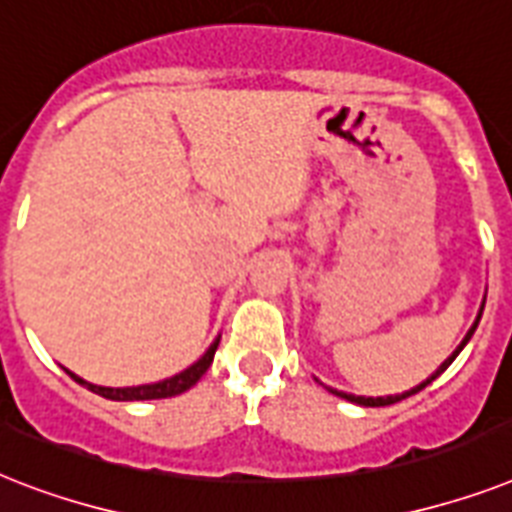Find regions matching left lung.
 Instances as JSON below:
<instances>
[{
  "label": "left lung",
  "mask_w": 512,
  "mask_h": 512,
  "mask_svg": "<svg viewBox=\"0 0 512 512\" xmlns=\"http://www.w3.org/2000/svg\"><path fill=\"white\" fill-rule=\"evenodd\" d=\"M481 312H484V309H481ZM478 320H481V314H478ZM478 320H476V325L470 327L468 330V335H465L463 338V343H460V346H457L455 349V354H452V357L447 359V362H444V365L439 367V370L433 372L431 378L428 380H423V383H420V386H415L412 388V391H407V394H396V396H378V399H372V396H354V394H343V391H335V388H330V391H333L335 396H341V399H349V402H354V404H362V407H386V404H396V402H402V399H407V396H412V394H418V391H423L425 386H428V383H431V380H436L441 375V372L447 370L449 365H452V362H455V357L457 354H460V351H463V346L465 343L470 341V335H473V330H476L478 327Z\"/></svg>",
  "instance_id": "8db88e82"
}]
</instances>
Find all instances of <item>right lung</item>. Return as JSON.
Instances as JSON below:
<instances>
[{
    "label": "right lung",
    "mask_w": 512,
    "mask_h": 512,
    "mask_svg": "<svg viewBox=\"0 0 512 512\" xmlns=\"http://www.w3.org/2000/svg\"><path fill=\"white\" fill-rule=\"evenodd\" d=\"M216 346H219V341L211 343V349H208L206 354H203V357L195 362V365L187 367L185 372H179V375H174V378L161 380V383H150V386L105 388V386H94V383H87V380H81L79 375H73V372H68V375H71L76 383H81V386H87L89 391L105 396V399H113V402H142V399H166V396L182 394V391L192 388L200 378H203V372H206L208 367H211V362H214Z\"/></svg>",
    "instance_id": "add662e5"
}]
</instances>
